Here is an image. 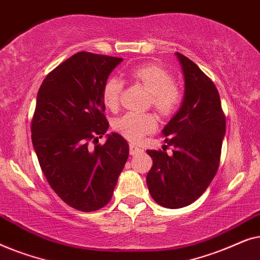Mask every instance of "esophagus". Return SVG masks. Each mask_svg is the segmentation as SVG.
Returning a JSON list of instances; mask_svg holds the SVG:
<instances>
[{
    "mask_svg": "<svg viewBox=\"0 0 260 260\" xmlns=\"http://www.w3.org/2000/svg\"><path fill=\"white\" fill-rule=\"evenodd\" d=\"M142 151V149H140V148H137V147H135L134 144H130V155H137L138 152H141Z\"/></svg>",
    "mask_w": 260,
    "mask_h": 260,
    "instance_id": "esophagus-1",
    "label": "esophagus"
}]
</instances>
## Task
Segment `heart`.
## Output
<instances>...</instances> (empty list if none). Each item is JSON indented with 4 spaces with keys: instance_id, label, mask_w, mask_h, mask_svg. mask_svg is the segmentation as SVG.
Here are the masks:
<instances>
[{
    "instance_id": "obj_1",
    "label": "heart",
    "mask_w": 260,
    "mask_h": 260,
    "mask_svg": "<svg viewBox=\"0 0 260 260\" xmlns=\"http://www.w3.org/2000/svg\"><path fill=\"white\" fill-rule=\"evenodd\" d=\"M126 76L133 83L149 92V105L162 118H168L179 108L182 92L179 85L173 81L172 73L166 67L159 63L145 62L133 67ZM122 91L123 85L119 80L106 81L102 93L106 108L111 111L118 109ZM156 127L157 120L152 113H126L113 123V129L131 143H138L144 136L154 133Z\"/></svg>"
}]
</instances>
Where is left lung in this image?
<instances>
[{
    "label": "left lung",
    "mask_w": 260,
    "mask_h": 260,
    "mask_svg": "<svg viewBox=\"0 0 260 260\" xmlns=\"http://www.w3.org/2000/svg\"><path fill=\"white\" fill-rule=\"evenodd\" d=\"M175 55L182 69L184 95L179 111L162 130L173 154L147 150L152 158L147 175L149 193L167 208L186 207L207 189L219 168L226 131L215 85L187 56Z\"/></svg>",
    "instance_id": "1"
}]
</instances>
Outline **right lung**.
I'll use <instances>...</instances> for the list:
<instances>
[{
	"mask_svg": "<svg viewBox=\"0 0 260 260\" xmlns=\"http://www.w3.org/2000/svg\"><path fill=\"white\" fill-rule=\"evenodd\" d=\"M122 58L79 52L42 81L31 119V142L49 186L71 207L93 212L111 200L129 156L120 135H106L103 88Z\"/></svg>",
	"mask_w": 260,
	"mask_h": 260,
	"instance_id": "1",
	"label": "right lung"
}]
</instances>
